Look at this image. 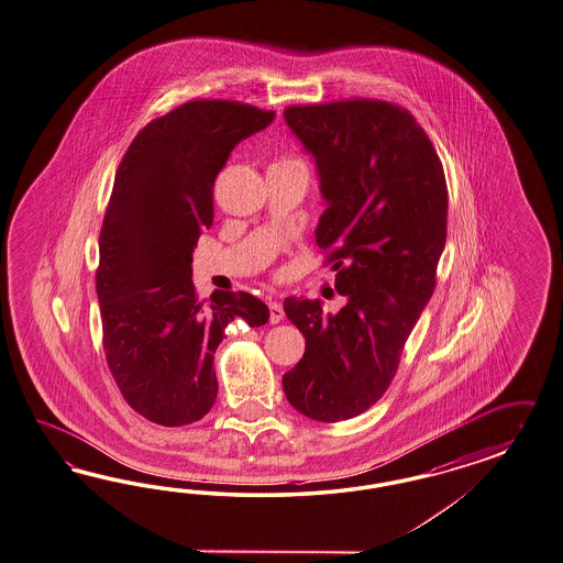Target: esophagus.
<instances>
[{"label":"esophagus","mask_w":563,"mask_h":563,"mask_svg":"<svg viewBox=\"0 0 563 563\" xmlns=\"http://www.w3.org/2000/svg\"><path fill=\"white\" fill-rule=\"evenodd\" d=\"M268 309H271V321H273V323L285 318V311H283V305H280V301H271V303H268Z\"/></svg>","instance_id":"1"}]
</instances>
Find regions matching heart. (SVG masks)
Returning a JSON list of instances; mask_svg holds the SVG:
<instances>
[{"instance_id":"heart-1","label":"heart","mask_w":563,"mask_h":563,"mask_svg":"<svg viewBox=\"0 0 563 563\" xmlns=\"http://www.w3.org/2000/svg\"><path fill=\"white\" fill-rule=\"evenodd\" d=\"M287 162H292V159H287Z\"/></svg>"}]
</instances>
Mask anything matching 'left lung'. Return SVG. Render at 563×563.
<instances>
[{
    "mask_svg": "<svg viewBox=\"0 0 563 563\" xmlns=\"http://www.w3.org/2000/svg\"><path fill=\"white\" fill-rule=\"evenodd\" d=\"M313 153L328 200L316 242L344 305L285 301L305 338L303 358L283 377L290 406L321 422L377 404L437 285L449 192L441 159L406 108L352 98L285 110Z\"/></svg>",
    "mask_w": 563,
    "mask_h": 563,
    "instance_id": "left-lung-1",
    "label": "left lung"
}]
</instances>
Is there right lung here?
<instances>
[{"mask_svg": "<svg viewBox=\"0 0 563 563\" xmlns=\"http://www.w3.org/2000/svg\"><path fill=\"white\" fill-rule=\"evenodd\" d=\"M273 119L235 100H190L147 122L117 169L96 271L102 340L122 397L155 424H190L211 410L214 350L229 325L268 321L258 297L200 299L190 276L198 238L213 225L217 174Z\"/></svg>", "mask_w": 563, "mask_h": 563, "instance_id": "1", "label": "right lung"}]
</instances>
